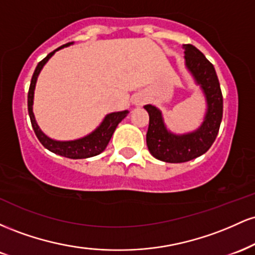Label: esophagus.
Wrapping results in <instances>:
<instances>
[{"label":"esophagus","instance_id":"esophagus-1","mask_svg":"<svg viewBox=\"0 0 255 255\" xmlns=\"http://www.w3.org/2000/svg\"><path fill=\"white\" fill-rule=\"evenodd\" d=\"M145 102V96L141 95V93H136V95H134L133 98H131V103H133V105H135V107H141Z\"/></svg>","mask_w":255,"mask_h":255}]
</instances>
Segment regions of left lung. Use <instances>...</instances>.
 <instances>
[{"label":"left lung","instance_id":"8db88e82","mask_svg":"<svg viewBox=\"0 0 255 255\" xmlns=\"http://www.w3.org/2000/svg\"><path fill=\"white\" fill-rule=\"evenodd\" d=\"M184 66L200 87L206 111L197 129L176 134L166 127L162 111L156 105L147 104L150 116L146 144L150 153L166 163H183L200 157L211 147L217 136L223 118V96L213 64L192 44H183Z\"/></svg>","mask_w":255,"mask_h":255}]
</instances>
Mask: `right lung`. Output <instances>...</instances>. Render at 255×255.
Listing matches in <instances>:
<instances>
[{
	"label": "right lung",
	"instance_id": "right-lung-1",
	"mask_svg": "<svg viewBox=\"0 0 255 255\" xmlns=\"http://www.w3.org/2000/svg\"><path fill=\"white\" fill-rule=\"evenodd\" d=\"M72 43L64 44V45L57 48L56 50L50 52L48 56L37 64L36 71H34L33 75H32L30 90H28L27 107H28V115H30V119H31L32 128H33L38 140H39L40 144H42L44 147L48 148V150L51 151L52 153L58 154V156L71 158V159H83V158H90L93 156H97V154L102 153V152L105 150V147H107L108 144H109L111 136H113L116 127H118L120 122H121L122 120L128 115L129 111L124 110V111H115V113L108 114V115L103 119V121L101 122V125H99L95 130H92L90 134H87V135L79 137V139H74V140H55L52 139V137L46 135V134L40 129L33 114L34 89H36L38 75H39V73L43 69V67L45 66L49 60H50L55 52L61 50V49L63 48H67V46H69Z\"/></svg>",
	"mask_w": 255,
	"mask_h": 255
}]
</instances>
